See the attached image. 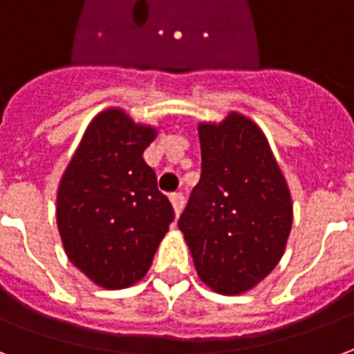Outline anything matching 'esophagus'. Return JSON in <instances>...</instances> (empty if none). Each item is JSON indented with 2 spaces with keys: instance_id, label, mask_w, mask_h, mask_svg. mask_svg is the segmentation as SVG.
<instances>
[{
  "instance_id": "esophagus-1",
  "label": "esophagus",
  "mask_w": 354,
  "mask_h": 354,
  "mask_svg": "<svg viewBox=\"0 0 354 354\" xmlns=\"http://www.w3.org/2000/svg\"><path fill=\"white\" fill-rule=\"evenodd\" d=\"M169 200H171V205H174V211L175 215L179 216L183 207H185V196L180 194V192H175V194L169 196Z\"/></svg>"
}]
</instances>
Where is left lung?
I'll use <instances>...</instances> for the list:
<instances>
[{"label": "left lung", "mask_w": 354, "mask_h": 354, "mask_svg": "<svg viewBox=\"0 0 354 354\" xmlns=\"http://www.w3.org/2000/svg\"><path fill=\"white\" fill-rule=\"evenodd\" d=\"M202 175L179 218L200 279L241 294L283 257L292 202L264 133L243 115L200 124Z\"/></svg>", "instance_id": "left-lung-1"}]
</instances>
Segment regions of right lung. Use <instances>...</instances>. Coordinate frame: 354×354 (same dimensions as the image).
I'll return each mask as SVG.
<instances>
[{"mask_svg":"<svg viewBox=\"0 0 354 354\" xmlns=\"http://www.w3.org/2000/svg\"><path fill=\"white\" fill-rule=\"evenodd\" d=\"M154 136L124 111H103L60 180L56 221L66 254L103 288L138 283L175 218L143 160Z\"/></svg>","mask_w":354,"mask_h":354,"instance_id":"obj_1","label":"right lung"}]
</instances>
